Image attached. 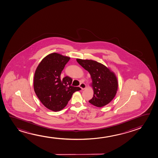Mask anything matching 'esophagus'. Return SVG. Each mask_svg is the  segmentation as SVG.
<instances>
[{
  "label": "esophagus",
  "mask_w": 158,
  "mask_h": 158,
  "mask_svg": "<svg viewBox=\"0 0 158 158\" xmlns=\"http://www.w3.org/2000/svg\"><path fill=\"white\" fill-rule=\"evenodd\" d=\"M80 87L82 90H85V89H86V85L84 83H81L80 85Z\"/></svg>",
  "instance_id": "1"
}]
</instances>
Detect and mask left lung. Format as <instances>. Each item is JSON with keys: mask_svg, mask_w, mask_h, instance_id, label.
<instances>
[{"mask_svg": "<svg viewBox=\"0 0 158 158\" xmlns=\"http://www.w3.org/2000/svg\"><path fill=\"white\" fill-rule=\"evenodd\" d=\"M76 60L91 76L94 95L89 102L98 107L108 105L115 96L118 90V80L115 74L105 65L95 60L79 58Z\"/></svg>", "mask_w": 158, "mask_h": 158, "instance_id": "1", "label": "left lung"}]
</instances>
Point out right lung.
I'll return each instance as SVG.
<instances>
[{
    "instance_id": "right-lung-1",
    "label": "right lung",
    "mask_w": 158,
    "mask_h": 158,
    "mask_svg": "<svg viewBox=\"0 0 158 158\" xmlns=\"http://www.w3.org/2000/svg\"><path fill=\"white\" fill-rule=\"evenodd\" d=\"M59 53H50L37 67L33 80L34 90L43 105L54 111L63 109L80 87L71 85L73 80L68 76L63 79L60 74L70 60Z\"/></svg>"
}]
</instances>
